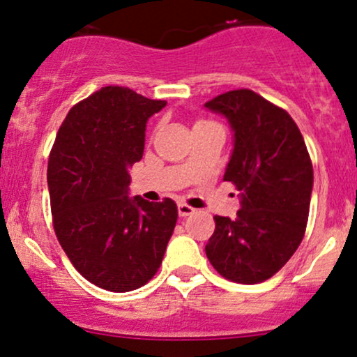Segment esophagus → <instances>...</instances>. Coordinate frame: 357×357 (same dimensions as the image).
<instances>
[{
    "mask_svg": "<svg viewBox=\"0 0 357 357\" xmlns=\"http://www.w3.org/2000/svg\"><path fill=\"white\" fill-rule=\"evenodd\" d=\"M178 213H179V216H181V218H186V216H190V215H192V213H195V208L188 206V204H184V203H179L178 204Z\"/></svg>",
    "mask_w": 357,
    "mask_h": 357,
    "instance_id": "1",
    "label": "esophagus"
}]
</instances>
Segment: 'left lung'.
I'll use <instances>...</instances> for the list:
<instances>
[{
  "label": "left lung",
  "mask_w": 357,
  "mask_h": 357,
  "mask_svg": "<svg viewBox=\"0 0 357 357\" xmlns=\"http://www.w3.org/2000/svg\"><path fill=\"white\" fill-rule=\"evenodd\" d=\"M204 107L231 127L223 179L240 191L241 208L235 220L215 216L206 257L228 280L258 284L275 275L304 238L312 162L294 119L253 90L221 93Z\"/></svg>",
  "instance_id": "1"
}]
</instances>
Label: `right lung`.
<instances>
[{
    "instance_id": "1",
    "label": "right lung",
    "mask_w": 357,
    "mask_h": 357,
    "mask_svg": "<svg viewBox=\"0 0 357 357\" xmlns=\"http://www.w3.org/2000/svg\"><path fill=\"white\" fill-rule=\"evenodd\" d=\"M162 107L165 100L127 87H102L70 109L48 159L56 238L73 267L110 292L136 290L155 275L178 220L173 199L129 196L146 124Z\"/></svg>"
}]
</instances>
